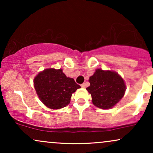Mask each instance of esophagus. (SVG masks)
Wrapping results in <instances>:
<instances>
[{"instance_id":"obj_1","label":"esophagus","mask_w":153,"mask_h":153,"mask_svg":"<svg viewBox=\"0 0 153 153\" xmlns=\"http://www.w3.org/2000/svg\"><path fill=\"white\" fill-rule=\"evenodd\" d=\"M81 87H82V88H85V83H82V84H81Z\"/></svg>"}]
</instances>
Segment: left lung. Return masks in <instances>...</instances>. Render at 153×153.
Masks as SVG:
<instances>
[{
  "mask_svg": "<svg viewBox=\"0 0 153 153\" xmlns=\"http://www.w3.org/2000/svg\"><path fill=\"white\" fill-rule=\"evenodd\" d=\"M87 91L91 94L93 103L99 108L108 109L122 99L126 90L124 80L115 72L96 70L89 78Z\"/></svg>",
  "mask_w": 153,
  "mask_h": 153,
  "instance_id": "1",
  "label": "left lung"
}]
</instances>
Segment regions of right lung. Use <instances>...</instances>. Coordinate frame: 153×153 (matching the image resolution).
I'll return each instance as SVG.
<instances>
[{
  "label": "right lung",
  "instance_id": "1",
  "mask_svg": "<svg viewBox=\"0 0 153 153\" xmlns=\"http://www.w3.org/2000/svg\"><path fill=\"white\" fill-rule=\"evenodd\" d=\"M39 98L50 108L58 109L69 104L71 96L80 86L74 79L67 78L61 69H47L34 80Z\"/></svg>",
  "mask_w": 153,
  "mask_h": 153
}]
</instances>
